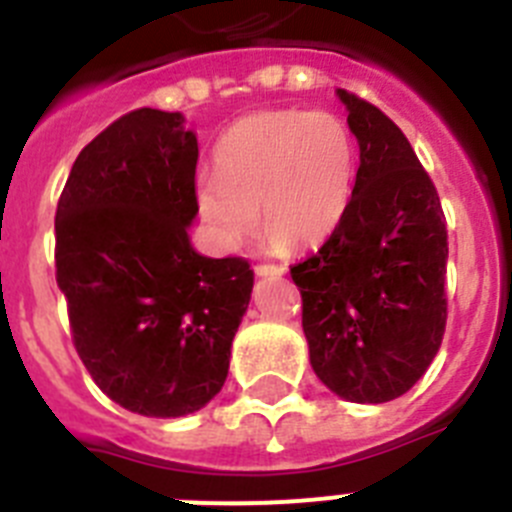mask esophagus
<instances>
[{"mask_svg":"<svg viewBox=\"0 0 512 512\" xmlns=\"http://www.w3.org/2000/svg\"><path fill=\"white\" fill-rule=\"evenodd\" d=\"M284 266L282 264H259L256 266V274H259V277H282L284 274Z\"/></svg>","mask_w":512,"mask_h":512,"instance_id":"34e87169","label":"esophagus"}]
</instances>
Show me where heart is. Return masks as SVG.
<instances>
[{"label": "heart", "mask_w": 512, "mask_h": 512, "mask_svg": "<svg viewBox=\"0 0 512 512\" xmlns=\"http://www.w3.org/2000/svg\"><path fill=\"white\" fill-rule=\"evenodd\" d=\"M217 174L197 176L202 223L223 248L259 230L274 246L305 248L341 225L354 189V138L333 112L261 110L220 138Z\"/></svg>", "instance_id": "1"}]
</instances>
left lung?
Instances as JSON below:
<instances>
[{"label": "left lung", "mask_w": 512, "mask_h": 512, "mask_svg": "<svg viewBox=\"0 0 512 512\" xmlns=\"http://www.w3.org/2000/svg\"><path fill=\"white\" fill-rule=\"evenodd\" d=\"M361 164L341 225L289 269L310 364L351 402H390L418 382L446 330L449 235L410 140L379 107L338 89Z\"/></svg>", "instance_id": "obj_1"}]
</instances>
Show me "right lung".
<instances>
[{
    "instance_id": "1",
    "label": "right lung",
    "mask_w": 512,
    "mask_h": 512,
    "mask_svg": "<svg viewBox=\"0 0 512 512\" xmlns=\"http://www.w3.org/2000/svg\"><path fill=\"white\" fill-rule=\"evenodd\" d=\"M197 158L179 112L140 107L79 153L56 210L76 354L104 395L148 418L189 415L223 390L251 300L246 259L189 243Z\"/></svg>"
}]
</instances>
